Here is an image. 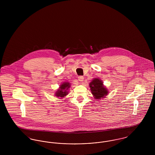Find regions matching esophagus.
<instances>
[{
  "label": "esophagus",
  "mask_w": 155,
  "mask_h": 155,
  "mask_svg": "<svg viewBox=\"0 0 155 155\" xmlns=\"http://www.w3.org/2000/svg\"><path fill=\"white\" fill-rule=\"evenodd\" d=\"M78 81L82 82V81L84 80V77H82V76H79V77H78Z\"/></svg>",
  "instance_id": "esophagus-1"
}]
</instances>
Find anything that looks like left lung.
<instances>
[{
  "mask_svg": "<svg viewBox=\"0 0 155 155\" xmlns=\"http://www.w3.org/2000/svg\"><path fill=\"white\" fill-rule=\"evenodd\" d=\"M91 93L96 99H101L106 96L109 91L103 85V82L99 78H94L89 83Z\"/></svg>",
  "mask_w": 155,
  "mask_h": 155,
  "instance_id": "obj_1",
  "label": "left lung"
}]
</instances>
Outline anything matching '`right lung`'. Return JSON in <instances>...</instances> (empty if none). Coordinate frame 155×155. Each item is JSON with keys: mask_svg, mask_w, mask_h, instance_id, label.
<instances>
[{"mask_svg": "<svg viewBox=\"0 0 155 155\" xmlns=\"http://www.w3.org/2000/svg\"><path fill=\"white\" fill-rule=\"evenodd\" d=\"M70 87V84L68 82H64L60 85L59 89L56 92L55 96L63 98L68 94V90Z\"/></svg>", "mask_w": 155, "mask_h": 155, "instance_id": "obj_1", "label": "right lung"}]
</instances>
